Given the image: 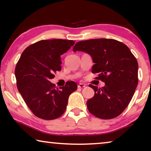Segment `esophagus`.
Here are the masks:
<instances>
[{
  "instance_id": "obj_1",
  "label": "esophagus",
  "mask_w": 151,
  "mask_h": 151,
  "mask_svg": "<svg viewBox=\"0 0 151 151\" xmlns=\"http://www.w3.org/2000/svg\"><path fill=\"white\" fill-rule=\"evenodd\" d=\"M85 86H86V84H83V83H80V84L78 85V87L80 88H82L85 87Z\"/></svg>"
}]
</instances>
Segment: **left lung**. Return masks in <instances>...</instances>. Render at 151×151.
Listing matches in <instances>:
<instances>
[{
    "label": "left lung",
    "mask_w": 151,
    "mask_h": 151,
    "mask_svg": "<svg viewBox=\"0 0 151 151\" xmlns=\"http://www.w3.org/2000/svg\"><path fill=\"white\" fill-rule=\"evenodd\" d=\"M73 51L88 53L95 63L92 73H98L96 79L105 82L102 88L89 84L95 95L86 102L88 110L103 119L119 116L131 102L138 84V63L129 47L114 39L98 38L80 41Z\"/></svg>",
    "instance_id": "8db88e82"
}]
</instances>
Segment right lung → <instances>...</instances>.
Instances as JSON below:
<instances>
[{
  "label": "right lung",
  "instance_id": "add662e5",
  "mask_svg": "<svg viewBox=\"0 0 151 151\" xmlns=\"http://www.w3.org/2000/svg\"><path fill=\"white\" fill-rule=\"evenodd\" d=\"M73 40H42L29 45L20 55L15 68L16 84L26 104L39 118L51 120L60 117L68 98L77 90L75 82L57 88L50 82L60 71V55L74 45Z\"/></svg>",
  "mask_w": 151,
  "mask_h": 151
}]
</instances>
